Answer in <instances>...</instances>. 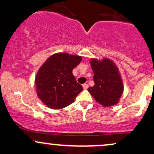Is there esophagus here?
Instances as JSON below:
<instances>
[{"instance_id":"esophagus-1","label":"esophagus","mask_w":154,"mask_h":154,"mask_svg":"<svg viewBox=\"0 0 154 154\" xmlns=\"http://www.w3.org/2000/svg\"><path fill=\"white\" fill-rule=\"evenodd\" d=\"M82 87H83V88H84V90H87L88 87H89V85H88V84H83Z\"/></svg>"}]
</instances>
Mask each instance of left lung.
<instances>
[{
	"instance_id": "obj_1",
	"label": "left lung",
	"mask_w": 154,
	"mask_h": 154,
	"mask_svg": "<svg viewBox=\"0 0 154 154\" xmlns=\"http://www.w3.org/2000/svg\"><path fill=\"white\" fill-rule=\"evenodd\" d=\"M93 73V87L88 91L95 100L103 106H111L119 101L123 93V84L118 69L111 60L105 59L100 61L91 59Z\"/></svg>"
}]
</instances>
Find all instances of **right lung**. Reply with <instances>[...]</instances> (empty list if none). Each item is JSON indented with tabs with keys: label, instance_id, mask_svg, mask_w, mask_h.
I'll return each instance as SVG.
<instances>
[{
	"label": "right lung",
	"instance_id": "obj_1",
	"mask_svg": "<svg viewBox=\"0 0 154 154\" xmlns=\"http://www.w3.org/2000/svg\"><path fill=\"white\" fill-rule=\"evenodd\" d=\"M82 57L66 53L52 55L40 68L35 79L38 95L51 109H59L73 103L82 91L72 70Z\"/></svg>",
	"mask_w": 154,
	"mask_h": 154
}]
</instances>
